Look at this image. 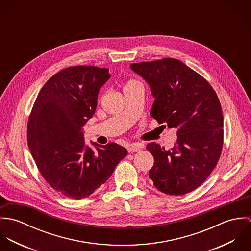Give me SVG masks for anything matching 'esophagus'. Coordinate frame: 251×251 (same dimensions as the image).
Returning <instances> with one entry per match:
<instances>
[{"mask_svg": "<svg viewBox=\"0 0 251 251\" xmlns=\"http://www.w3.org/2000/svg\"><path fill=\"white\" fill-rule=\"evenodd\" d=\"M142 148H143V144H131L127 148V151L128 152H136V151H139Z\"/></svg>", "mask_w": 251, "mask_h": 251, "instance_id": "esophagus-1", "label": "esophagus"}]
</instances>
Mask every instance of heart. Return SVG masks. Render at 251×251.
Wrapping results in <instances>:
<instances>
[{"instance_id": "1", "label": "heart", "mask_w": 251, "mask_h": 251, "mask_svg": "<svg viewBox=\"0 0 251 251\" xmlns=\"http://www.w3.org/2000/svg\"><path fill=\"white\" fill-rule=\"evenodd\" d=\"M133 85H139V84L136 83L135 81H129L126 87H129V86H133Z\"/></svg>"}]
</instances>
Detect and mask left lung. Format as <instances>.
I'll return each mask as SVG.
<instances>
[{
  "instance_id": "obj_1",
  "label": "left lung",
  "mask_w": 251,
  "mask_h": 251,
  "mask_svg": "<svg viewBox=\"0 0 251 251\" xmlns=\"http://www.w3.org/2000/svg\"><path fill=\"white\" fill-rule=\"evenodd\" d=\"M148 83L154 99L151 116L175 127L177 141L165 150L147 145L154 164L150 179L161 192L186 194L209 177L219 159L223 141V116L211 85L179 60L166 58L130 65Z\"/></svg>"
}]
</instances>
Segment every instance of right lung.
Segmentation results:
<instances>
[{"label":"right lung","mask_w":251,"mask_h":251,"mask_svg":"<svg viewBox=\"0 0 251 251\" xmlns=\"http://www.w3.org/2000/svg\"><path fill=\"white\" fill-rule=\"evenodd\" d=\"M108 69L71 67L40 90L28 123V146L45 180L58 192L82 199L107 180L127 151L116 143L85 142L83 127L93 117Z\"/></svg>","instance_id":"obj_1"}]
</instances>
